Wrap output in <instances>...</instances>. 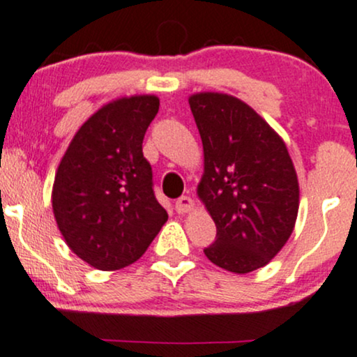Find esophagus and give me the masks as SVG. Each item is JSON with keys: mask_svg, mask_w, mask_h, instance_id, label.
<instances>
[{"mask_svg": "<svg viewBox=\"0 0 357 357\" xmlns=\"http://www.w3.org/2000/svg\"><path fill=\"white\" fill-rule=\"evenodd\" d=\"M192 208H195V201H192L190 196H181V197H178V199H176V203H174V209H176V211H178L179 214L190 213Z\"/></svg>", "mask_w": 357, "mask_h": 357, "instance_id": "1", "label": "esophagus"}]
</instances>
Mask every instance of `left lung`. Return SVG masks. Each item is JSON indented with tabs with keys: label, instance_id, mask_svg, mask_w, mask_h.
<instances>
[{
	"label": "left lung",
	"instance_id": "8db88e82",
	"mask_svg": "<svg viewBox=\"0 0 357 357\" xmlns=\"http://www.w3.org/2000/svg\"><path fill=\"white\" fill-rule=\"evenodd\" d=\"M190 106L204 149L197 195L216 225L204 255L226 271L251 273L268 264L294 229L293 161L278 132L238 98L199 93Z\"/></svg>",
	"mask_w": 357,
	"mask_h": 357
}]
</instances>
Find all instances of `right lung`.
I'll list each match as a JSON object with an SVG mask.
<instances>
[{"mask_svg":"<svg viewBox=\"0 0 357 357\" xmlns=\"http://www.w3.org/2000/svg\"><path fill=\"white\" fill-rule=\"evenodd\" d=\"M156 96L121 98L102 106L68 146L53 186V213L64 241L101 271L130 266L167 221L143 156Z\"/></svg>","mask_w":357,"mask_h":357,"instance_id":"right-lung-1","label":"right lung"}]
</instances>
